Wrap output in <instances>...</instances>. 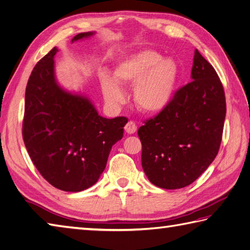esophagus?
Masks as SVG:
<instances>
[{
  "label": "esophagus",
  "instance_id": "obj_1",
  "mask_svg": "<svg viewBox=\"0 0 250 250\" xmlns=\"http://www.w3.org/2000/svg\"><path fill=\"white\" fill-rule=\"evenodd\" d=\"M125 132H126V133H128V134H133V133H135L136 130H137V126H136V125H135V122L132 121V120H129L128 124H126L125 126Z\"/></svg>",
  "mask_w": 250,
  "mask_h": 250
}]
</instances>
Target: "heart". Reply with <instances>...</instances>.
<instances>
[{
    "instance_id": "obj_1",
    "label": "heart",
    "mask_w": 250,
    "mask_h": 250,
    "mask_svg": "<svg viewBox=\"0 0 250 250\" xmlns=\"http://www.w3.org/2000/svg\"><path fill=\"white\" fill-rule=\"evenodd\" d=\"M180 70L173 59L153 49H142L122 59L114 70V78L103 75L101 86L105 100L120 103L124 91L119 84H133V101L142 111L156 114L172 102Z\"/></svg>"
}]
</instances>
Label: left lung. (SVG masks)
<instances>
[{"mask_svg": "<svg viewBox=\"0 0 250 250\" xmlns=\"http://www.w3.org/2000/svg\"><path fill=\"white\" fill-rule=\"evenodd\" d=\"M191 78L167 108L137 131L143 169L151 184L163 189L192 184L214 161L221 144L225 90L213 65L198 50Z\"/></svg>", "mask_w": 250, "mask_h": 250, "instance_id": "obj_1", "label": "left lung"}]
</instances>
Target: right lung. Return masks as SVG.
I'll return each mask as SVG.
<instances>
[{
    "instance_id": "obj_1",
    "label": "right lung",
    "mask_w": 250,
    "mask_h": 250,
    "mask_svg": "<svg viewBox=\"0 0 250 250\" xmlns=\"http://www.w3.org/2000/svg\"><path fill=\"white\" fill-rule=\"evenodd\" d=\"M77 34L72 42L92 35ZM54 47L36 63L25 88L22 137L37 171L54 187L78 192L98 182L128 119L101 117L90 101L56 82Z\"/></svg>"
}]
</instances>
